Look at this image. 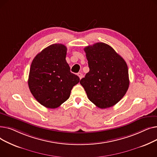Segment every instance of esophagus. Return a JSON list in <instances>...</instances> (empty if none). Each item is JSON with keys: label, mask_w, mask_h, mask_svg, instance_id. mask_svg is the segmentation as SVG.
I'll return each mask as SVG.
<instances>
[{"label": "esophagus", "mask_w": 157, "mask_h": 157, "mask_svg": "<svg viewBox=\"0 0 157 157\" xmlns=\"http://www.w3.org/2000/svg\"><path fill=\"white\" fill-rule=\"evenodd\" d=\"M78 76H79V78L80 79H81L82 78H83V74H82V73H81V72H79V73L78 74Z\"/></svg>", "instance_id": "34e87169"}]
</instances>
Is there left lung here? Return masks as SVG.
<instances>
[{
    "instance_id": "8db88e82",
    "label": "left lung",
    "mask_w": 157,
    "mask_h": 157,
    "mask_svg": "<svg viewBox=\"0 0 157 157\" xmlns=\"http://www.w3.org/2000/svg\"><path fill=\"white\" fill-rule=\"evenodd\" d=\"M90 71L80 80L88 99L101 109L110 108L129 86L127 63L109 45L97 43L84 48Z\"/></svg>"
}]
</instances>
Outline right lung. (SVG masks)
<instances>
[{"instance_id":"add662e5","label":"right lung","mask_w":157,"mask_h":157,"mask_svg":"<svg viewBox=\"0 0 157 157\" xmlns=\"http://www.w3.org/2000/svg\"><path fill=\"white\" fill-rule=\"evenodd\" d=\"M66 55L65 45L53 44L38 53L31 63L30 91L47 108H56L67 101L72 87L79 82V78L70 71Z\"/></svg>"}]
</instances>
